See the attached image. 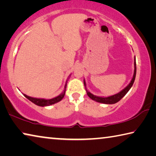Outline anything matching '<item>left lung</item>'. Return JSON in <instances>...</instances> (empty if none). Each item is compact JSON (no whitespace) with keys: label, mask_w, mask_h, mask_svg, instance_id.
Returning a JSON list of instances; mask_svg holds the SVG:
<instances>
[{"label":"left lung","mask_w":156,"mask_h":156,"mask_svg":"<svg viewBox=\"0 0 156 156\" xmlns=\"http://www.w3.org/2000/svg\"><path fill=\"white\" fill-rule=\"evenodd\" d=\"M134 66H135L134 74H133V76L131 81L130 82V83L126 86V88L123 89V90H122L121 92H119V93L115 94V95H114L108 97V98H101V97H97L95 95H93V94H91L90 92L87 91L88 96L90 99H93V100L99 102V103H103V104H115V103H117V102H118L125 95H126L127 93H128V91L130 90V88L132 87L133 84V83H134L135 79H136V57H135V59H134ZM83 83H84V86H86V83L84 81H83Z\"/></svg>","instance_id":"8db88e82"}]
</instances>
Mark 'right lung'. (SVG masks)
I'll return each instance as SVG.
<instances>
[{
    "label": "right lung",
    "mask_w": 156,
    "mask_h": 156,
    "mask_svg": "<svg viewBox=\"0 0 156 156\" xmlns=\"http://www.w3.org/2000/svg\"><path fill=\"white\" fill-rule=\"evenodd\" d=\"M66 88V84L65 86V88ZM65 91H66V90L63 91V93L62 94H61L60 95L57 96V98H52L50 99L33 98H31V97H29L26 95H25V94H24V96L27 99H29L30 101H31L32 102H33V103L35 104L36 105L39 106H46L52 105V104H54L55 103H57V102H58V101H60L65 95Z\"/></svg>",
    "instance_id": "right-lung-1"
}]
</instances>
